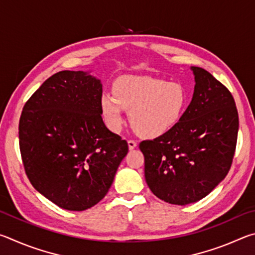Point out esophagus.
Returning a JSON list of instances; mask_svg holds the SVG:
<instances>
[{
	"label": "esophagus",
	"instance_id": "1",
	"mask_svg": "<svg viewBox=\"0 0 255 255\" xmlns=\"http://www.w3.org/2000/svg\"><path fill=\"white\" fill-rule=\"evenodd\" d=\"M137 146V141L133 139H128V147L129 149H133Z\"/></svg>",
	"mask_w": 255,
	"mask_h": 255
}]
</instances>
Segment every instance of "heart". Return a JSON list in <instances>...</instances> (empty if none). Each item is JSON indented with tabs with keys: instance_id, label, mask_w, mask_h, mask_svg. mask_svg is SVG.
I'll return each instance as SVG.
<instances>
[{
	"instance_id": "obj_1",
	"label": "heart",
	"mask_w": 255,
	"mask_h": 255,
	"mask_svg": "<svg viewBox=\"0 0 255 255\" xmlns=\"http://www.w3.org/2000/svg\"><path fill=\"white\" fill-rule=\"evenodd\" d=\"M110 93L100 98V110L110 130H122L124 110L129 111L132 128L139 135L155 138L176 126L189 103V94L179 82L149 76L126 75L116 80Z\"/></svg>"
}]
</instances>
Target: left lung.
Returning a JSON list of instances; mask_svg holds the SVG:
<instances>
[{
	"label": "left lung",
	"mask_w": 255,
	"mask_h": 255,
	"mask_svg": "<svg viewBox=\"0 0 255 255\" xmlns=\"http://www.w3.org/2000/svg\"><path fill=\"white\" fill-rule=\"evenodd\" d=\"M191 70L195 93L182 118L169 132L139 144L150 191L180 206L202 199L225 179L239 132L230 90L204 68Z\"/></svg>",
	"instance_id": "8db88e82"
}]
</instances>
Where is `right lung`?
<instances>
[{
  "label": "right lung",
  "mask_w": 255,
  "mask_h": 255,
  "mask_svg": "<svg viewBox=\"0 0 255 255\" xmlns=\"http://www.w3.org/2000/svg\"><path fill=\"white\" fill-rule=\"evenodd\" d=\"M102 84L82 71L51 75L25 102L19 146L30 183L63 209L82 211L105 198L127 141L101 117Z\"/></svg>",
  "instance_id": "1"
}]
</instances>
